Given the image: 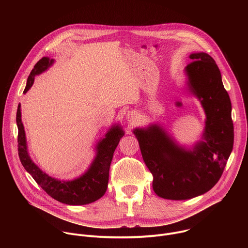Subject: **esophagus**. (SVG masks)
I'll use <instances>...</instances> for the list:
<instances>
[{"instance_id": "1", "label": "esophagus", "mask_w": 248, "mask_h": 248, "mask_svg": "<svg viewBox=\"0 0 248 248\" xmlns=\"http://www.w3.org/2000/svg\"><path fill=\"white\" fill-rule=\"evenodd\" d=\"M126 120H127V122H129V123H131V124L135 123V122L138 120V115H137V113H135L134 111H129V112H127V114H126Z\"/></svg>"}]
</instances>
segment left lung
<instances>
[{
    "label": "left lung",
    "mask_w": 248,
    "mask_h": 248,
    "mask_svg": "<svg viewBox=\"0 0 248 248\" xmlns=\"http://www.w3.org/2000/svg\"><path fill=\"white\" fill-rule=\"evenodd\" d=\"M185 68L186 90L196 97L206 119L200 140L191 147L181 145L158 123L136 127L144 163L153 174V189L165 199L186 200L213 187L226 167L233 146L232 103L214 59L192 53Z\"/></svg>",
    "instance_id": "left-lung-1"
}]
</instances>
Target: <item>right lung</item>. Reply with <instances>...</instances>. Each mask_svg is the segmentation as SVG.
Here are the masks:
<instances>
[{
	"label": "right lung",
	"instance_id": "1",
	"mask_svg": "<svg viewBox=\"0 0 248 248\" xmlns=\"http://www.w3.org/2000/svg\"><path fill=\"white\" fill-rule=\"evenodd\" d=\"M54 62L55 60L48 57H44L37 62L27 78L23 91L24 94L33 85L34 78L46 72ZM16 124L18 129L17 142L20 162L34 181L52 198L67 205H85L100 199L105 194L108 187L109 170L114 152L120 140L124 135V128L120 124L111 125L104 137L96 143L95 157L88 169L78 178L68 181L58 180L48 175L30 158L25 130L21 122L20 104L16 112Z\"/></svg>",
	"mask_w": 248,
	"mask_h": 248
}]
</instances>
